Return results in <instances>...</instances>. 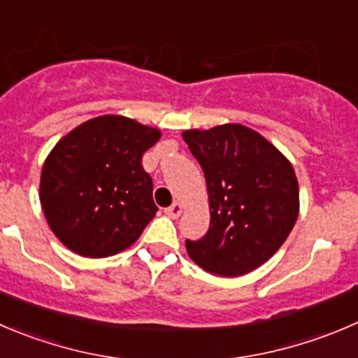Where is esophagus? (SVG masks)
<instances>
[{
    "label": "esophagus",
    "mask_w": 358,
    "mask_h": 358,
    "mask_svg": "<svg viewBox=\"0 0 358 358\" xmlns=\"http://www.w3.org/2000/svg\"><path fill=\"white\" fill-rule=\"evenodd\" d=\"M181 213H182V206H181V203H177V202L172 203V206L166 207V209H165L166 216L173 217V220H176V217L181 216Z\"/></svg>",
    "instance_id": "obj_1"
}]
</instances>
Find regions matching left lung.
Here are the masks:
<instances>
[{"label":"left lung","instance_id":"obj_1","mask_svg":"<svg viewBox=\"0 0 358 358\" xmlns=\"http://www.w3.org/2000/svg\"><path fill=\"white\" fill-rule=\"evenodd\" d=\"M200 163L209 193L210 227L186 241L203 271L237 278L260 267L287 241L299 216V185L267 138L243 124L182 134Z\"/></svg>","mask_w":358,"mask_h":358}]
</instances>
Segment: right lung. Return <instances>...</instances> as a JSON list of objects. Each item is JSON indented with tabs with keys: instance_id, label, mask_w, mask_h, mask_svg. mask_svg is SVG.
I'll list each match as a JSON object with an SVG mask.
<instances>
[{
	"instance_id": "1",
	"label": "right lung",
	"mask_w": 358,
	"mask_h": 358,
	"mask_svg": "<svg viewBox=\"0 0 358 358\" xmlns=\"http://www.w3.org/2000/svg\"><path fill=\"white\" fill-rule=\"evenodd\" d=\"M159 137L134 119L100 115L57 142L43 163L40 202L68 250L112 257L141 237L158 210L142 156Z\"/></svg>"
}]
</instances>
